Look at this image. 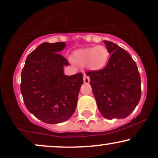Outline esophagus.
<instances>
[{
	"mask_svg": "<svg viewBox=\"0 0 158 158\" xmlns=\"http://www.w3.org/2000/svg\"><path fill=\"white\" fill-rule=\"evenodd\" d=\"M83 80H84V82L85 84H88V83L90 82V78L87 77L86 75H84V77H83Z\"/></svg>",
	"mask_w": 158,
	"mask_h": 158,
	"instance_id": "1",
	"label": "esophagus"
}]
</instances>
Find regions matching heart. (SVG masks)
Instances as JSON below:
<instances>
[{
  "label": "heart",
  "instance_id": "b5f03b06",
  "mask_svg": "<svg viewBox=\"0 0 158 158\" xmlns=\"http://www.w3.org/2000/svg\"><path fill=\"white\" fill-rule=\"evenodd\" d=\"M109 52L106 46L99 45L76 50L71 56L72 61L79 66H85L91 71H98L106 67Z\"/></svg>",
  "mask_w": 158,
  "mask_h": 158
}]
</instances>
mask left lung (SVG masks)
Masks as SVG:
<instances>
[{
  "instance_id": "8db88e82",
  "label": "left lung",
  "mask_w": 158,
  "mask_h": 158,
  "mask_svg": "<svg viewBox=\"0 0 158 158\" xmlns=\"http://www.w3.org/2000/svg\"><path fill=\"white\" fill-rule=\"evenodd\" d=\"M111 54L106 67L86 73L101 114L108 119H123L138 105L141 97V79L137 67L124 49L104 41Z\"/></svg>"
}]
</instances>
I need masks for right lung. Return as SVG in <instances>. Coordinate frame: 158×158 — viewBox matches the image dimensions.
I'll list each match as a JSON object with an SVG mask.
<instances>
[{"label": "right lung", "instance_id": "right-lung-1", "mask_svg": "<svg viewBox=\"0 0 158 158\" xmlns=\"http://www.w3.org/2000/svg\"><path fill=\"white\" fill-rule=\"evenodd\" d=\"M64 42H44L29 54L21 72V92L27 110L42 122L68 120L77 106L82 73L64 75L70 64L59 54Z\"/></svg>", "mask_w": 158, "mask_h": 158}]
</instances>
